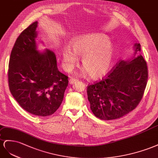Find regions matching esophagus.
I'll return each instance as SVG.
<instances>
[{
  "mask_svg": "<svg viewBox=\"0 0 158 158\" xmlns=\"http://www.w3.org/2000/svg\"><path fill=\"white\" fill-rule=\"evenodd\" d=\"M77 81V79H75V78H71V79H69V83L71 84V85L75 83Z\"/></svg>",
  "mask_w": 158,
  "mask_h": 158,
  "instance_id": "34e87169",
  "label": "esophagus"
}]
</instances>
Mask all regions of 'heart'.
Wrapping results in <instances>:
<instances>
[{
	"instance_id": "1",
	"label": "heart",
	"mask_w": 158,
	"mask_h": 158,
	"mask_svg": "<svg viewBox=\"0 0 158 158\" xmlns=\"http://www.w3.org/2000/svg\"><path fill=\"white\" fill-rule=\"evenodd\" d=\"M114 56V48L104 35L90 34L80 37L61 52L62 66L70 72L81 57V64L90 77L98 79L109 70Z\"/></svg>"
}]
</instances>
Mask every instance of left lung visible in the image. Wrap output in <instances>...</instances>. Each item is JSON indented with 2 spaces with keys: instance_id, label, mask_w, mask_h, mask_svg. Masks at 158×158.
Listing matches in <instances>:
<instances>
[{
  "instance_id": "1",
  "label": "left lung",
  "mask_w": 158,
  "mask_h": 158,
  "mask_svg": "<svg viewBox=\"0 0 158 158\" xmlns=\"http://www.w3.org/2000/svg\"><path fill=\"white\" fill-rule=\"evenodd\" d=\"M131 59L120 60L114 69L93 85H88L87 95L91 109L101 120L121 118L136 108L146 89L148 72L141 54L139 44H134Z\"/></svg>"
}]
</instances>
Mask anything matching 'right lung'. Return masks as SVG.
Listing matches in <instances>:
<instances>
[{"label":"right lung","mask_w":158,"mask_h":158,"mask_svg":"<svg viewBox=\"0 0 158 158\" xmlns=\"http://www.w3.org/2000/svg\"><path fill=\"white\" fill-rule=\"evenodd\" d=\"M37 26L38 22H34L16 40L9 60L8 85L22 109L34 115L48 116L60 106L68 77L58 70L53 52L38 50Z\"/></svg>","instance_id":"1"}]
</instances>
